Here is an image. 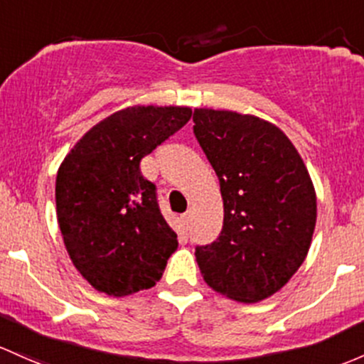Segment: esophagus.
<instances>
[{"instance_id":"1","label":"esophagus","mask_w":364,"mask_h":364,"mask_svg":"<svg viewBox=\"0 0 364 364\" xmlns=\"http://www.w3.org/2000/svg\"><path fill=\"white\" fill-rule=\"evenodd\" d=\"M181 218H183V223H185V225H186V227H188V225H190V223H192V213H190V211H188V213H185V214H183V216H181Z\"/></svg>"}]
</instances>
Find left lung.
I'll return each mask as SVG.
<instances>
[{
	"instance_id": "1",
	"label": "left lung",
	"mask_w": 364,
	"mask_h": 364,
	"mask_svg": "<svg viewBox=\"0 0 364 364\" xmlns=\"http://www.w3.org/2000/svg\"><path fill=\"white\" fill-rule=\"evenodd\" d=\"M193 132L220 179L223 228L195 251L205 284L242 304L277 293L307 258L317 218L314 183L277 125L195 108Z\"/></svg>"
}]
</instances>
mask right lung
<instances>
[{"mask_svg":"<svg viewBox=\"0 0 364 364\" xmlns=\"http://www.w3.org/2000/svg\"><path fill=\"white\" fill-rule=\"evenodd\" d=\"M190 117L188 106H129L83 134L59 166L55 205L64 246L99 293L118 298L150 289L178 247L139 162Z\"/></svg>","mask_w":364,"mask_h":364,"instance_id":"1","label":"right lung"}]
</instances>
